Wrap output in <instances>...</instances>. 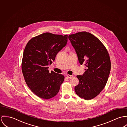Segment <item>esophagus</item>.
<instances>
[{
  "mask_svg": "<svg viewBox=\"0 0 127 127\" xmlns=\"http://www.w3.org/2000/svg\"><path fill=\"white\" fill-rule=\"evenodd\" d=\"M73 77V75H69V74H68V75H67V77L68 78H69V79L72 78Z\"/></svg>",
  "mask_w": 127,
  "mask_h": 127,
  "instance_id": "1",
  "label": "esophagus"
}]
</instances>
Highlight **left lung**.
I'll use <instances>...</instances> for the list:
<instances>
[{"mask_svg": "<svg viewBox=\"0 0 127 127\" xmlns=\"http://www.w3.org/2000/svg\"><path fill=\"white\" fill-rule=\"evenodd\" d=\"M79 62L87 69L77 75L79 84L74 90L80 97L89 100L97 96L105 88L111 70L108 52L98 38L90 32H81L69 35Z\"/></svg>", "mask_w": 127, "mask_h": 127, "instance_id": "obj_1", "label": "left lung"}]
</instances>
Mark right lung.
I'll return each mask as SVG.
<instances>
[{
	"instance_id": "add662e5",
	"label": "right lung",
	"mask_w": 127,
	"mask_h": 127,
	"mask_svg": "<svg viewBox=\"0 0 127 127\" xmlns=\"http://www.w3.org/2000/svg\"><path fill=\"white\" fill-rule=\"evenodd\" d=\"M67 41V34L45 32L32 37L25 48L21 63L23 75L30 89L41 98L56 96L64 80L63 75L50 72L48 66Z\"/></svg>"
}]
</instances>
